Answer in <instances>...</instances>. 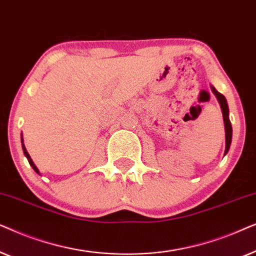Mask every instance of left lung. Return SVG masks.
<instances>
[{
	"label": "left lung",
	"instance_id": "1",
	"mask_svg": "<svg viewBox=\"0 0 256 256\" xmlns=\"http://www.w3.org/2000/svg\"><path fill=\"white\" fill-rule=\"evenodd\" d=\"M211 90L213 94H214L216 99L219 101V104H220V108H222V118H224V124H225V138H226V146H225V154H224V156L226 155L227 152H228L230 150V143H232V124H230V110H228V104H227V101H226V98L222 96V93H219L218 90H216L214 87L211 86Z\"/></svg>",
	"mask_w": 256,
	"mask_h": 256
}]
</instances>
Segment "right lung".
I'll use <instances>...</instances> for the list:
<instances>
[{"instance_id":"right-lung-1","label":"right lung","mask_w":256,"mask_h":256,"mask_svg":"<svg viewBox=\"0 0 256 256\" xmlns=\"http://www.w3.org/2000/svg\"><path fill=\"white\" fill-rule=\"evenodd\" d=\"M20 142H22V149H23V152H24V155H26V157L28 158V160H29V163H30V166H31V168H32V169L36 171L37 174H40V170L37 169V166H34V160H31V157H30V155H29V152H26V146H24V143H23V135L20 136Z\"/></svg>"}]
</instances>
